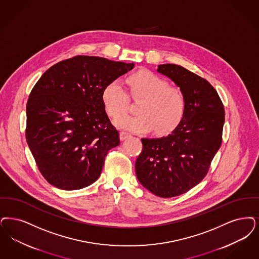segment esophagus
<instances>
[{
    "mask_svg": "<svg viewBox=\"0 0 259 259\" xmlns=\"http://www.w3.org/2000/svg\"><path fill=\"white\" fill-rule=\"evenodd\" d=\"M130 136V134L129 133H127V132H120V134H119V137H120V140L121 141H124V140H126L128 137Z\"/></svg>",
    "mask_w": 259,
    "mask_h": 259,
    "instance_id": "1",
    "label": "esophagus"
}]
</instances>
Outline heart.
I'll use <instances>...</instances> for the list:
<instances>
[{
  "mask_svg": "<svg viewBox=\"0 0 259 259\" xmlns=\"http://www.w3.org/2000/svg\"><path fill=\"white\" fill-rule=\"evenodd\" d=\"M130 96L140 99L137 114H123L114 119L120 129L145 133L153 128L155 133H169L182 120L186 99L182 91L168 85L162 77L149 70H140L127 79ZM102 101L108 114L116 117L123 114L129 103L128 94L118 81H113L104 88Z\"/></svg>",
  "mask_w": 259,
  "mask_h": 259,
  "instance_id": "heart-1",
  "label": "heart"
}]
</instances>
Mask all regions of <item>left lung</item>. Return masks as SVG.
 I'll list each match as a JSON object with an SVG mask.
<instances>
[{
	"label": "left lung",
	"instance_id": "obj_1",
	"mask_svg": "<svg viewBox=\"0 0 259 259\" xmlns=\"http://www.w3.org/2000/svg\"><path fill=\"white\" fill-rule=\"evenodd\" d=\"M157 71L184 93L185 113L171 134L142 139L135 168L143 186L167 198L186 193L206 176L222 145L225 109L216 90L197 74L171 63L159 65Z\"/></svg>",
	"mask_w": 259,
	"mask_h": 259
}]
</instances>
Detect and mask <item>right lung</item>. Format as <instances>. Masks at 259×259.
I'll list each match as a JSON object with an SVG mask.
<instances>
[{"label": "right lung", "instance_id": "add662e5", "mask_svg": "<svg viewBox=\"0 0 259 259\" xmlns=\"http://www.w3.org/2000/svg\"><path fill=\"white\" fill-rule=\"evenodd\" d=\"M134 62L76 56L51 66L31 90L26 139L43 177L72 191L101 175L108 151L119 145L102 101L104 88Z\"/></svg>", "mask_w": 259, "mask_h": 259}]
</instances>
